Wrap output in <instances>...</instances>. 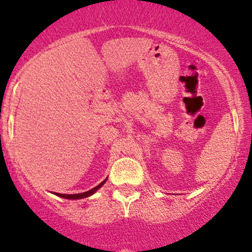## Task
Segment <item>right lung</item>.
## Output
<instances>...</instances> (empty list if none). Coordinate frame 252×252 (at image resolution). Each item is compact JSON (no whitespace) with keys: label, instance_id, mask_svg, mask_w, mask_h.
Wrapping results in <instances>:
<instances>
[{"label":"right lung","instance_id":"obj_1","mask_svg":"<svg viewBox=\"0 0 252 252\" xmlns=\"http://www.w3.org/2000/svg\"><path fill=\"white\" fill-rule=\"evenodd\" d=\"M107 179H108V178H106V179H104L100 185H97L96 187H94V189H89V190H87V192H84V193H79V194H60V193H55V194H56V195L60 196V197H65V199H72V200L84 199V197H87L89 195H92V194H94L98 189H100V187H102L103 184L107 181Z\"/></svg>","mask_w":252,"mask_h":252}]
</instances>
